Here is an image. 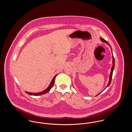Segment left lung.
<instances>
[{"label":"left lung","mask_w":132,"mask_h":132,"mask_svg":"<svg viewBox=\"0 0 132 132\" xmlns=\"http://www.w3.org/2000/svg\"><path fill=\"white\" fill-rule=\"evenodd\" d=\"M101 40L103 42V43H106V44H108V42H107L106 40H105V39H104L103 38H101ZM109 45H110V44H109ZM110 48H111V46L110 45ZM113 54V53H112ZM112 57H113V66H112V68H111V73H110V77H109V80H110V81H109V82H108V84L107 85V86H106V88L107 87H108L110 85V84H111V80H112V75H113V70H114V66H115V59H114V56H112ZM97 95H98V94Z\"/></svg>","instance_id":"8db88e82"}]
</instances>
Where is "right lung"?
I'll list each match as a JSON object with an SVG mask.
<instances>
[{
  "instance_id": "1",
  "label": "right lung",
  "mask_w": 132,
  "mask_h": 132,
  "mask_svg": "<svg viewBox=\"0 0 132 132\" xmlns=\"http://www.w3.org/2000/svg\"><path fill=\"white\" fill-rule=\"evenodd\" d=\"M56 75L54 77V78H53V79L52 80L51 82H50V84L49 86V87L48 88H47L46 89H45L44 91L42 92H40V93H28V92H26V93L27 94H29V95H35V96H37V95H42V94H46L47 93V92H48L50 90V89L51 88L53 87V85H54V80H55V77Z\"/></svg>"
}]
</instances>
